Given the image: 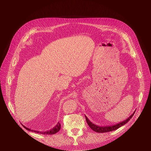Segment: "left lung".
<instances>
[{
  "instance_id": "1",
  "label": "left lung",
  "mask_w": 151,
  "mask_h": 151,
  "mask_svg": "<svg viewBox=\"0 0 151 151\" xmlns=\"http://www.w3.org/2000/svg\"><path fill=\"white\" fill-rule=\"evenodd\" d=\"M134 113H135V111H134V113L129 117H128L124 121L121 122L120 123H118V124H117L116 125H111V126H105V127L98 126V125H97L96 124H93L92 122H91L89 120V119L86 117V116H85V117H86V120L87 123H88V125L90 127V128L92 130L96 132H98V133H105V132H111V131H114L115 130H117V129L121 127H122V125L126 124L130 120V119L133 117V116L134 115Z\"/></svg>"
}]
</instances>
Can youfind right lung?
<instances>
[{
  "instance_id": "obj_1",
  "label": "right lung",
  "mask_w": 151,
  "mask_h": 151,
  "mask_svg": "<svg viewBox=\"0 0 151 151\" xmlns=\"http://www.w3.org/2000/svg\"><path fill=\"white\" fill-rule=\"evenodd\" d=\"M22 126H23V127H24L26 130H27L29 131L34 132L35 133H40V134H55V133H56L57 132H58L60 129V123H59V122H58V124L56 125H55L52 129H51L50 130H47L46 132H39V131H37V130H31L30 129H28L24 125H22Z\"/></svg>"
}]
</instances>
